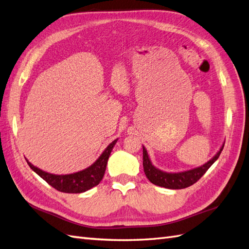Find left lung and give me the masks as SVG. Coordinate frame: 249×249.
Here are the masks:
<instances>
[{
  "label": "left lung",
  "mask_w": 249,
  "mask_h": 249,
  "mask_svg": "<svg viewBox=\"0 0 249 249\" xmlns=\"http://www.w3.org/2000/svg\"><path fill=\"white\" fill-rule=\"evenodd\" d=\"M224 145L221 146L220 150L210 159V160L203 164L202 166H199L194 169L181 171V173H166L161 169H158L152 165L147 150L143 146V167L144 173L147 177V179L155 185L169 188V189H182L193 185L200 178L206 173L208 168L218 160V158L221 155Z\"/></svg>",
  "instance_id": "obj_1"
}]
</instances>
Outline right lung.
<instances>
[{"label":"right lung","mask_w":249,"mask_h":249,"mask_svg":"<svg viewBox=\"0 0 249 249\" xmlns=\"http://www.w3.org/2000/svg\"><path fill=\"white\" fill-rule=\"evenodd\" d=\"M118 141L114 140L109 145L107 146L106 149L102 152V155L92 165L83 169L81 171L70 175H53L46 173L40 168L34 166L28 160L27 163L36 175H39L43 180H45L49 185H52L56 190L62 191L66 194H81L91 189L92 187L97 186L102 181L106 170V165L108 158L110 156V152Z\"/></svg>","instance_id":"1"}]
</instances>
